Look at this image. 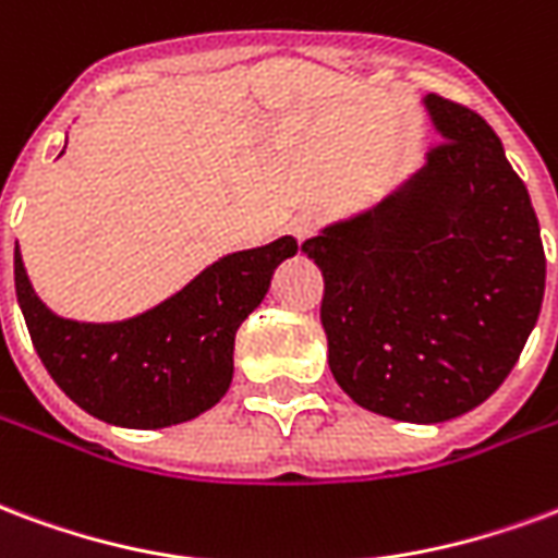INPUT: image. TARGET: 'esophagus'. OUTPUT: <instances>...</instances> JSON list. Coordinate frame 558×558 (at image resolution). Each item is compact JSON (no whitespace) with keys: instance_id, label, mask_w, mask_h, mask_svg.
Listing matches in <instances>:
<instances>
[{"instance_id":"34e87169","label":"esophagus","mask_w":558,"mask_h":558,"mask_svg":"<svg viewBox=\"0 0 558 558\" xmlns=\"http://www.w3.org/2000/svg\"><path fill=\"white\" fill-rule=\"evenodd\" d=\"M316 225H319V218L313 216V213H299L295 218H290L287 230H290V236L295 239V242H307V239L313 236Z\"/></svg>"}]
</instances>
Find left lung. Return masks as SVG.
Masks as SVG:
<instances>
[{"label":"left lung","mask_w":558,"mask_h":558,"mask_svg":"<svg viewBox=\"0 0 558 558\" xmlns=\"http://www.w3.org/2000/svg\"><path fill=\"white\" fill-rule=\"evenodd\" d=\"M423 106L437 132L426 162L301 251L325 280L328 366L349 399L402 423H447L518 363L547 263L497 132L437 94Z\"/></svg>","instance_id":"obj_1"}]
</instances>
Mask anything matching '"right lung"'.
<instances>
[{
	"instance_id": "add662e5",
	"label": "right lung",
	"mask_w": 558,
	"mask_h": 558,
	"mask_svg": "<svg viewBox=\"0 0 558 558\" xmlns=\"http://www.w3.org/2000/svg\"><path fill=\"white\" fill-rule=\"evenodd\" d=\"M295 254V239L280 236L218 257L183 290L118 322L49 311L28 280L20 245L14 287L37 357L82 411L109 426L165 428L221 402L233 381L239 325L266 299L275 268Z\"/></svg>"
}]
</instances>
